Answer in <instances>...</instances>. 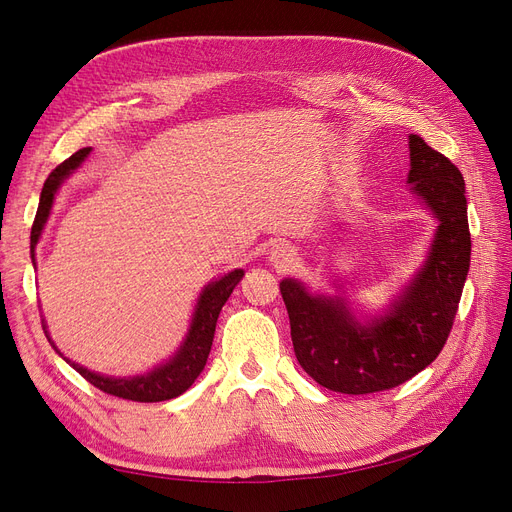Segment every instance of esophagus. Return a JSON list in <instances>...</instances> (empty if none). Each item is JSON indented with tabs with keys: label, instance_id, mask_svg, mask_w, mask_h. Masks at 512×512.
Returning a JSON list of instances; mask_svg holds the SVG:
<instances>
[{
	"label": "esophagus",
	"instance_id": "34e87169",
	"mask_svg": "<svg viewBox=\"0 0 512 512\" xmlns=\"http://www.w3.org/2000/svg\"><path fill=\"white\" fill-rule=\"evenodd\" d=\"M271 260L275 262L277 269H290L296 260V254L294 250L288 248V245H277V248L271 252Z\"/></svg>",
	"mask_w": 512,
	"mask_h": 512
}]
</instances>
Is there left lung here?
<instances>
[{
  "label": "left lung",
  "mask_w": 512,
  "mask_h": 512,
  "mask_svg": "<svg viewBox=\"0 0 512 512\" xmlns=\"http://www.w3.org/2000/svg\"><path fill=\"white\" fill-rule=\"evenodd\" d=\"M410 161L407 182L439 218V229L424 267L388 315L361 325L340 298L311 296L294 279L279 283L296 359L330 391L367 395L395 388L431 365L452 332L470 267L464 178L418 134H410Z\"/></svg>",
  "instance_id": "left-lung-1"
}]
</instances>
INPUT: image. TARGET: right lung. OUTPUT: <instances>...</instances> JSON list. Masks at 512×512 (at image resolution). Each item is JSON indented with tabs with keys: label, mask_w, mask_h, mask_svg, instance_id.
I'll return each mask as SVG.
<instances>
[{
	"label": "right lung",
	"mask_w": 512,
	"mask_h": 512,
	"mask_svg": "<svg viewBox=\"0 0 512 512\" xmlns=\"http://www.w3.org/2000/svg\"><path fill=\"white\" fill-rule=\"evenodd\" d=\"M88 153H90V147L79 149L69 159L60 163L56 170H52L50 176L46 178L44 189H42V197H39L37 214H35L33 227H31V254L35 252V243H37L39 235H42V229H44V224L48 220L56 189L60 187L63 178H67L69 172L75 170L79 163L84 161V157ZM241 277H243V271L235 269L229 275H224L222 279L210 283L208 288L203 290V294L199 296L197 311L193 315V323H191V330H189V336H187L185 344L180 346V351L168 363L155 367V370L149 372L147 376L117 380V378L94 374V372L86 370V367L71 363L69 359H67V363H71L73 370H77L90 384H94L98 391L107 393V395H113V397H119V399H128V401H140V403H155V401L174 399V397H178V395L187 391V388L201 374L203 365H206L210 349H212L218 315H220L224 302L229 300L231 292L235 290V285L239 283ZM42 325H44V321H42ZM44 332H46V325H44ZM46 338H48V332H46ZM50 344H54V342L50 340ZM54 349H56V346H54Z\"/></svg>",
	"instance_id": "obj_1"
}]
</instances>
